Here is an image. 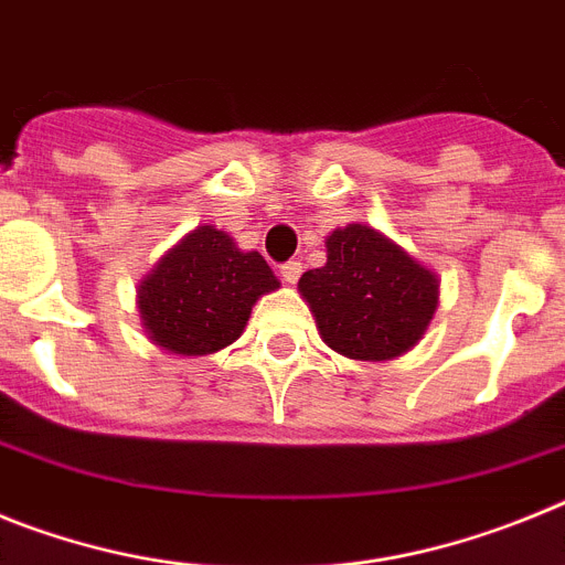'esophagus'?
Wrapping results in <instances>:
<instances>
[{"mask_svg": "<svg viewBox=\"0 0 565 565\" xmlns=\"http://www.w3.org/2000/svg\"><path fill=\"white\" fill-rule=\"evenodd\" d=\"M279 274H282V279H286V282H297L299 274H302V263H299V259H288V263H282V266H279Z\"/></svg>", "mask_w": 565, "mask_h": 565, "instance_id": "34e87169", "label": "esophagus"}]
</instances>
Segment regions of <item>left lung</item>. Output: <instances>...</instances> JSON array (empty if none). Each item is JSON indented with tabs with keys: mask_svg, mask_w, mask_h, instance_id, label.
<instances>
[{
	"mask_svg": "<svg viewBox=\"0 0 565 565\" xmlns=\"http://www.w3.org/2000/svg\"><path fill=\"white\" fill-rule=\"evenodd\" d=\"M299 291L328 348L364 362L411 351L438 306L436 274L362 223L328 237V263L302 274Z\"/></svg>",
	"mask_w": 565,
	"mask_h": 565,
	"instance_id": "1",
	"label": "left lung"
}]
</instances>
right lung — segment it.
Wrapping results in <instances>:
<instances>
[{"mask_svg": "<svg viewBox=\"0 0 565 565\" xmlns=\"http://www.w3.org/2000/svg\"><path fill=\"white\" fill-rule=\"evenodd\" d=\"M279 288L257 252H239L226 232L194 228L138 288L149 339L163 351L203 356L243 333L257 297Z\"/></svg>", "mask_w": 565, "mask_h": 565, "instance_id": "add662e5", "label": "right lung"}]
</instances>
